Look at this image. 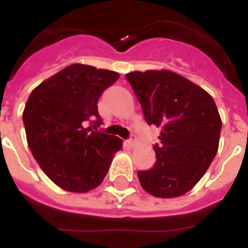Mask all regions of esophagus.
<instances>
[{"instance_id":"esophagus-1","label":"esophagus","mask_w":248,"mask_h":248,"mask_svg":"<svg viewBox=\"0 0 248 248\" xmlns=\"http://www.w3.org/2000/svg\"><path fill=\"white\" fill-rule=\"evenodd\" d=\"M126 143H127V145L128 147H135V144H136V136L135 135H131L130 136V139L127 140V141H126Z\"/></svg>"}]
</instances>
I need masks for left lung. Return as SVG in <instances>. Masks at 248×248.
<instances>
[{
  "label": "left lung",
  "mask_w": 248,
  "mask_h": 248,
  "mask_svg": "<svg viewBox=\"0 0 248 248\" xmlns=\"http://www.w3.org/2000/svg\"><path fill=\"white\" fill-rule=\"evenodd\" d=\"M148 124L161 128L153 145L157 161L138 171L145 192L173 198L201 180L219 148L221 118L208 93L171 71L127 73Z\"/></svg>",
  "instance_id": "1"
}]
</instances>
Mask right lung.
<instances>
[{
	"label": "right lung",
	"mask_w": 248,
	"mask_h": 248,
	"mask_svg": "<svg viewBox=\"0 0 248 248\" xmlns=\"http://www.w3.org/2000/svg\"><path fill=\"white\" fill-rule=\"evenodd\" d=\"M117 72L72 64L38 85L24 112L33 157L64 190L85 193L100 185L122 140L87 127L101 124L97 100L118 79Z\"/></svg>",
	"instance_id": "right-lung-1"
}]
</instances>
